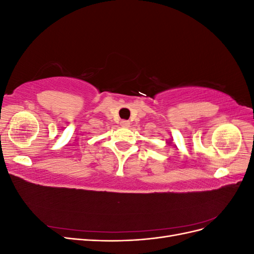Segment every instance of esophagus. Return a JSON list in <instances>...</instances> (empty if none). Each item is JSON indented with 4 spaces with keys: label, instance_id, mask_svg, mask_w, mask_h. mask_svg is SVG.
Listing matches in <instances>:
<instances>
[{
    "label": "esophagus",
    "instance_id": "34e87169",
    "mask_svg": "<svg viewBox=\"0 0 254 254\" xmlns=\"http://www.w3.org/2000/svg\"><path fill=\"white\" fill-rule=\"evenodd\" d=\"M120 124L122 127H124V128H128L130 126V123L128 121H121Z\"/></svg>",
    "mask_w": 254,
    "mask_h": 254
}]
</instances>
